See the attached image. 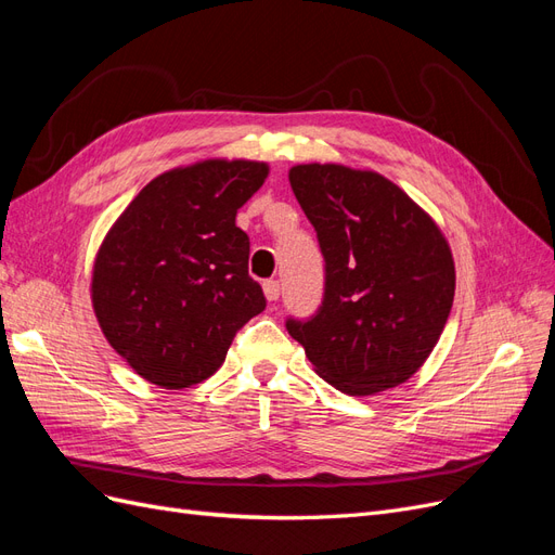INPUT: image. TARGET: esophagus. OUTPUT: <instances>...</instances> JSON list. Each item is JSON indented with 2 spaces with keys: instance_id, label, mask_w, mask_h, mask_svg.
I'll use <instances>...</instances> for the list:
<instances>
[{
  "instance_id": "esophagus-1",
  "label": "esophagus",
  "mask_w": 555,
  "mask_h": 555,
  "mask_svg": "<svg viewBox=\"0 0 555 555\" xmlns=\"http://www.w3.org/2000/svg\"><path fill=\"white\" fill-rule=\"evenodd\" d=\"M263 294L268 300H278L280 298V282L278 280H266L263 282Z\"/></svg>"
}]
</instances>
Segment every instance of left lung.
Returning a JSON list of instances; mask_svg holds the SVG:
<instances>
[{
  "label": "left lung",
  "instance_id": "1",
  "mask_svg": "<svg viewBox=\"0 0 555 555\" xmlns=\"http://www.w3.org/2000/svg\"><path fill=\"white\" fill-rule=\"evenodd\" d=\"M292 190L324 257L322 306L287 317L317 375L349 396L410 379L438 345L453 304L451 249L398 184L340 164H300Z\"/></svg>",
  "mask_w": 555,
  "mask_h": 555
}]
</instances>
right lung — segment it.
I'll list each match as a JSON object with an SVG mask.
<instances>
[{
	"instance_id": "obj_1",
	"label": "right lung",
	"mask_w": 555,
	"mask_h": 555,
	"mask_svg": "<svg viewBox=\"0 0 555 555\" xmlns=\"http://www.w3.org/2000/svg\"><path fill=\"white\" fill-rule=\"evenodd\" d=\"M266 176V164L245 159L173 169L147 182L108 231L92 306L111 347L143 379L164 389L208 379L263 312L236 212Z\"/></svg>"
}]
</instances>
